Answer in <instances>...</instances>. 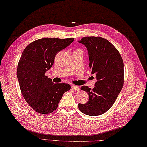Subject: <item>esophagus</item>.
Returning a JSON list of instances; mask_svg holds the SVG:
<instances>
[{"label": "esophagus", "instance_id": "obj_1", "mask_svg": "<svg viewBox=\"0 0 147 147\" xmlns=\"http://www.w3.org/2000/svg\"><path fill=\"white\" fill-rule=\"evenodd\" d=\"M71 88L73 89L74 90H79V87L76 85H71Z\"/></svg>", "mask_w": 147, "mask_h": 147}]
</instances>
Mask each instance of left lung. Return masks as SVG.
<instances>
[{"mask_svg":"<svg viewBox=\"0 0 147 147\" xmlns=\"http://www.w3.org/2000/svg\"><path fill=\"white\" fill-rule=\"evenodd\" d=\"M88 53L90 68L96 74V82L92 90L86 86L81 89L87 92L89 100L79 104L78 108L88 115H101L114 104L124 85V63L117 50L102 37L85 36L78 41Z\"/></svg>","mask_w":147,"mask_h":147,"instance_id":"left-lung-1","label":"left lung"}]
</instances>
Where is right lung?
Returning <instances> with one entry per match:
<instances>
[{"instance_id": "add662e5", "label": "right lung", "mask_w": 147, "mask_h": 147, "mask_svg": "<svg viewBox=\"0 0 147 147\" xmlns=\"http://www.w3.org/2000/svg\"><path fill=\"white\" fill-rule=\"evenodd\" d=\"M74 40L43 38L30 43L22 53L18 80L24 98L38 113L50 114L56 110L62 95L71 88L67 83H54L45 74L52 67L57 53Z\"/></svg>"}]
</instances>
